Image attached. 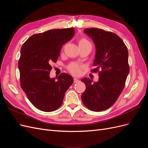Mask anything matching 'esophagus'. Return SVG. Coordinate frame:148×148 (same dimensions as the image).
<instances>
[{"label":"esophagus","instance_id":"34e87169","mask_svg":"<svg viewBox=\"0 0 148 148\" xmlns=\"http://www.w3.org/2000/svg\"><path fill=\"white\" fill-rule=\"evenodd\" d=\"M73 82L75 83H78V82H79V79H78L77 78H73Z\"/></svg>","mask_w":148,"mask_h":148}]
</instances>
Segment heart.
Segmentation results:
<instances>
[{
  "label": "heart",
  "mask_w": 148,
  "mask_h": 148,
  "mask_svg": "<svg viewBox=\"0 0 148 148\" xmlns=\"http://www.w3.org/2000/svg\"><path fill=\"white\" fill-rule=\"evenodd\" d=\"M78 44L80 48L87 47H90L92 48L91 43L89 41V40H88L85 38H80L78 41ZM84 68L85 66L83 65L76 64V63L71 64L67 67V69H68V70L70 71V72L75 76L81 75L82 74L83 70L84 69Z\"/></svg>",
  "instance_id": "b5f03b06"
}]
</instances>
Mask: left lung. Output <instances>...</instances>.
<instances>
[{"label":"left lung","instance_id":"obj_1","mask_svg":"<svg viewBox=\"0 0 148 148\" xmlns=\"http://www.w3.org/2000/svg\"><path fill=\"white\" fill-rule=\"evenodd\" d=\"M84 32L95 44L93 65L96 69L91 71L98 72L99 77L96 83H92L89 78L82 79L86 85L82 100L89 110H105L116 102L125 87L130 71L128 49L123 40L114 33L96 28H86Z\"/></svg>","mask_w":148,"mask_h":148}]
</instances>
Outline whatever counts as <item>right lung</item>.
<instances>
[{"mask_svg":"<svg viewBox=\"0 0 148 148\" xmlns=\"http://www.w3.org/2000/svg\"><path fill=\"white\" fill-rule=\"evenodd\" d=\"M73 28L51 29L34 34L24 42L18 60L20 86L29 101L44 112H52L62 104L67 89L73 83L70 75L49 77L51 64L57 62L62 46L73 38Z\"/></svg>","mask_w":148,"mask_h":148,"instance_id":"right-lung-1","label":"right lung"}]
</instances>
